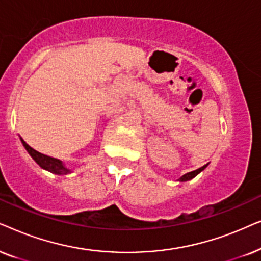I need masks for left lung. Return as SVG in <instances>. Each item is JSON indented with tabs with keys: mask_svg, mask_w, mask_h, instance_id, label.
I'll return each instance as SVG.
<instances>
[{
	"mask_svg": "<svg viewBox=\"0 0 261 261\" xmlns=\"http://www.w3.org/2000/svg\"><path fill=\"white\" fill-rule=\"evenodd\" d=\"M206 166H207V165L203 166V167H200V168L196 169V171H192V172H190V173H186V174H185V175H182L181 178H180L179 180H180V181H187V180H191V179H193L194 176L199 174V173H200L201 171H204V169H205V167H206Z\"/></svg>",
	"mask_w": 261,
	"mask_h": 261,
	"instance_id": "obj_1",
	"label": "left lung"
}]
</instances>
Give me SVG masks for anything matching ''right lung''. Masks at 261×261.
Wrapping results in <instances>:
<instances>
[{"instance_id": "obj_1", "label": "right lung", "mask_w": 261, "mask_h": 261, "mask_svg": "<svg viewBox=\"0 0 261 261\" xmlns=\"http://www.w3.org/2000/svg\"><path fill=\"white\" fill-rule=\"evenodd\" d=\"M21 142H22L23 147L26 148V150L29 151V154L32 156V159L41 167V168L47 169V171L55 173V174H60V175L68 174V173L70 172L68 168H65V167L63 166V163H62V161H60V160L50 158V156H46V155L41 154V152H39V151L34 150V149L31 148L30 145L22 140V138H21Z\"/></svg>"}]
</instances>
